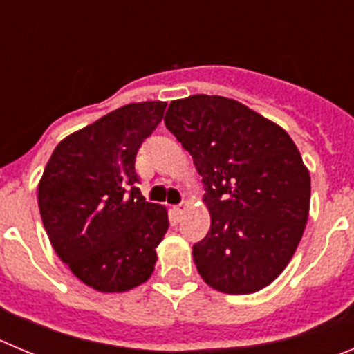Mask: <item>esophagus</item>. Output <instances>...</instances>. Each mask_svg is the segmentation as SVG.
<instances>
[{"instance_id":"1","label":"esophagus","mask_w":354,"mask_h":354,"mask_svg":"<svg viewBox=\"0 0 354 354\" xmlns=\"http://www.w3.org/2000/svg\"><path fill=\"white\" fill-rule=\"evenodd\" d=\"M186 207H187V205L184 204V202H183V204H177V205H174V211H175V214H183V212L186 211Z\"/></svg>"}]
</instances>
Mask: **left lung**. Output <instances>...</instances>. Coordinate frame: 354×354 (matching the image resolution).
Here are the masks:
<instances>
[{
  "label": "left lung",
  "instance_id": "left-lung-1",
  "mask_svg": "<svg viewBox=\"0 0 354 354\" xmlns=\"http://www.w3.org/2000/svg\"><path fill=\"white\" fill-rule=\"evenodd\" d=\"M165 126L192 154L211 228L193 245L204 282L227 294L270 286L298 248L310 175L280 126L221 95L171 101Z\"/></svg>",
  "mask_w": 354,
  "mask_h": 354
}]
</instances>
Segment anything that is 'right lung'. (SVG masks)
Here are the masks:
<instances>
[{"instance_id": "1", "label": "right lung", "mask_w": 354, "mask_h": 354, "mask_svg": "<svg viewBox=\"0 0 354 354\" xmlns=\"http://www.w3.org/2000/svg\"><path fill=\"white\" fill-rule=\"evenodd\" d=\"M167 102L122 106L58 143L39 184L42 223L58 257L101 292L138 287L154 271L167 209L140 193L136 154Z\"/></svg>"}]
</instances>
